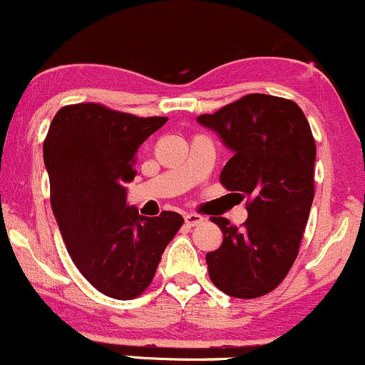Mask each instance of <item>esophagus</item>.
Listing matches in <instances>:
<instances>
[{
  "mask_svg": "<svg viewBox=\"0 0 365 365\" xmlns=\"http://www.w3.org/2000/svg\"><path fill=\"white\" fill-rule=\"evenodd\" d=\"M204 222V218L201 215H195V213H189L185 215V223L187 227H195V225H201Z\"/></svg>",
  "mask_w": 365,
  "mask_h": 365,
  "instance_id": "1",
  "label": "esophagus"
}]
</instances>
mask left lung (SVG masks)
Masks as SVG:
<instances>
[{
  "instance_id": "8db88e82",
  "label": "left lung",
  "mask_w": 365,
  "mask_h": 365,
  "mask_svg": "<svg viewBox=\"0 0 365 365\" xmlns=\"http://www.w3.org/2000/svg\"><path fill=\"white\" fill-rule=\"evenodd\" d=\"M234 152L220 175L247 197L242 227L213 216L223 242L206 255L211 282L234 298H258L282 282L298 256L314 202L315 140L293 100L251 93L199 115Z\"/></svg>"
}]
</instances>
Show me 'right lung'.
Instances as JSON below:
<instances>
[{
	"mask_svg": "<svg viewBox=\"0 0 365 365\" xmlns=\"http://www.w3.org/2000/svg\"><path fill=\"white\" fill-rule=\"evenodd\" d=\"M168 118H138L100 103L62 107L43 143L50 201L72 262L95 289L133 299L149 287L182 215H138L126 204L138 147Z\"/></svg>",
	"mask_w": 365,
	"mask_h": 365,
	"instance_id": "right-lung-1",
	"label": "right lung"
}]
</instances>
